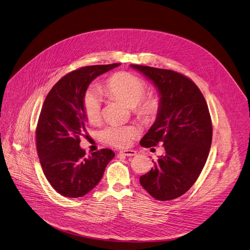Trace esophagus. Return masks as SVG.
Masks as SVG:
<instances>
[{
    "mask_svg": "<svg viewBox=\"0 0 250 250\" xmlns=\"http://www.w3.org/2000/svg\"><path fill=\"white\" fill-rule=\"evenodd\" d=\"M120 153L124 154L125 156H133V155L137 154V151L133 150V149H125V150L120 151Z\"/></svg>",
    "mask_w": 250,
    "mask_h": 250,
    "instance_id": "obj_1",
    "label": "esophagus"
}]
</instances>
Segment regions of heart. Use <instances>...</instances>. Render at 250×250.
<instances>
[{
	"instance_id": "1",
	"label": "heart",
	"mask_w": 250,
	"mask_h": 250,
	"mask_svg": "<svg viewBox=\"0 0 250 250\" xmlns=\"http://www.w3.org/2000/svg\"><path fill=\"white\" fill-rule=\"evenodd\" d=\"M105 92L128 106L132 107L139 118L150 122L154 121L161 109V101L155 96H145L147 92L146 83L129 73H117L109 77L104 83ZM102 96L96 89H89L83 98L85 117L89 123L96 124L101 119ZM138 135V129L119 124H112L102 131L103 140L115 146H128Z\"/></svg>"
}]
</instances>
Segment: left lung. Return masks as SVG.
Wrapping results in <instances>:
<instances>
[{"mask_svg": "<svg viewBox=\"0 0 250 250\" xmlns=\"http://www.w3.org/2000/svg\"><path fill=\"white\" fill-rule=\"evenodd\" d=\"M130 66L152 82L161 101L156 120L140 144L150 147L163 143L166 150L140 183L155 199L171 200L193 186L207 163L212 141L208 106L188 77L146 65Z\"/></svg>", "mask_w": 250, "mask_h": 250, "instance_id": "obj_1", "label": "left lung"}]
</instances>
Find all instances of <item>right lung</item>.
Returning a JSON list of instances; mask_svg holds the SVG:
<instances>
[{
  "label": "right lung",
  "instance_id": "add662e5",
  "mask_svg": "<svg viewBox=\"0 0 250 250\" xmlns=\"http://www.w3.org/2000/svg\"><path fill=\"white\" fill-rule=\"evenodd\" d=\"M121 63L87 65L62 77L43 102L36 130L37 150L51 186L65 197H81L102 179L115 152L103 148L86 156L80 146L87 137L83 98L97 77Z\"/></svg>",
  "mask_w": 250,
  "mask_h": 250
}]
</instances>
